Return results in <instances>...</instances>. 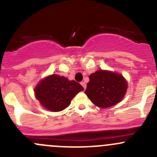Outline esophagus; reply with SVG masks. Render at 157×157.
<instances>
[{"instance_id": "34e87169", "label": "esophagus", "mask_w": 157, "mask_h": 157, "mask_svg": "<svg viewBox=\"0 0 157 157\" xmlns=\"http://www.w3.org/2000/svg\"><path fill=\"white\" fill-rule=\"evenodd\" d=\"M81 85L83 86V87L84 88V90L86 88V83H85V82H81Z\"/></svg>"}]
</instances>
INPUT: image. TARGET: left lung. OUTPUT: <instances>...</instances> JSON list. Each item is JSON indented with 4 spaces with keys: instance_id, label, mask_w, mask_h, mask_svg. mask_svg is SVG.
<instances>
[{
    "instance_id": "8db88e82",
    "label": "left lung",
    "mask_w": 157,
    "mask_h": 157,
    "mask_svg": "<svg viewBox=\"0 0 157 157\" xmlns=\"http://www.w3.org/2000/svg\"><path fill=\"white\" fill-rule=\"evenodd\" d=\"M85 93L94 105L106 109L121 102L128 90V82L121 74L99 70L89 77Z\"/></svg>"
}]
</instances>
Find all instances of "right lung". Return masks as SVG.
Masks as SVG:
<instances>
[{"label":"right lung","mask_w":157,"mask_h":157,"mask_svg":"<svg viewBox=\"0 0 157 157\" xmlns=\"http://www.w3.org/2000/svg\"><path fill=\"white\" fill-rule=\"evenodd\" d=\"M84 90L75 80L52 74L42 79L34 89L35 96L41 105L51 112H61L68 107L73 98Z\"/></svg>","instance_id":"right-lung-1"}]
</instances>
